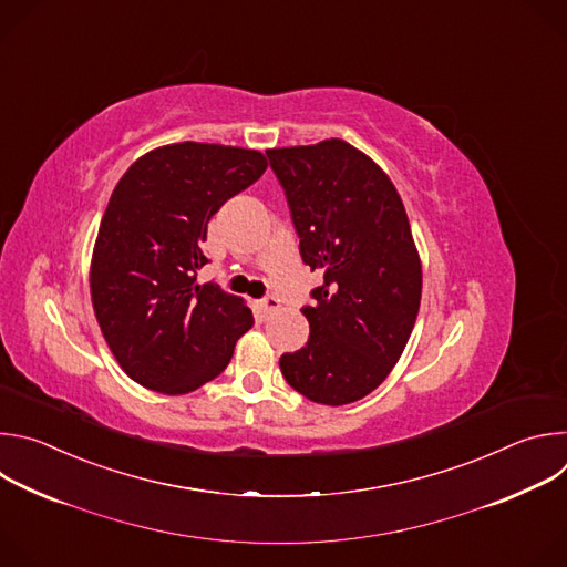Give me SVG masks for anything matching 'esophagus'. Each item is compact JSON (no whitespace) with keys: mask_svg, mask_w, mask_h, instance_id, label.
<instances>
[{"mask_svg":"<svg viewBox=\"0 0 567 567\" xmlns=\"http://www.w3.org/2000/svg\"><path fill=\"white\" fill-rule=\"evenodd\" d=\"M260 307H262V311H265V313H269V311L278 309V298H276L274 293H267V296L260 300Z\"/></svg>","mask_w":567,"mask_h":567,"instance_id":"34e87169","label":"esophagus"}]
</instances>
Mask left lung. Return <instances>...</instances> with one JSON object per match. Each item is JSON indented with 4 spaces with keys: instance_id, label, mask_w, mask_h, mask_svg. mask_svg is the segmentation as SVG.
<instances>
[{
    "instance_id": "obj_1",
    "label": "left lung",
    "mask_w": 567,
    "mask_h": 567,
    "mask_svg": "<svg viewBox=\"0 0 567 567\" xmlns=\"http://www.w3.org/2000/svg\"><path fill=\"white\" fill-rule=\"evenodd\" d=\"M300 258L322 276L311 289L305 348L280 357L302 396L343 406L370 394L409 343L422 265L406 208L370 156L341 138L267 150Z\"/></svg>"
}]
</instances>
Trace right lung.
<instances>
[{
    "label": "right lung",
    "instance_id": "right-lung-1",
    "mask_svg": "<svg viewBox=\"0 0 567 567\" xmlns=\"http://www.w3.org/2000/svg\"><path fill=\"white\" fill-rule=\"evenodd\" d=\"M267 171L258 150L175 143L143 154L116 184L92 258L103 337L136 383L184 394L228 365L254 313L197 285L210 217Z\"/></svg>",
    "mask_w": 567,
    "mask_h": 567
}]
</instances>
